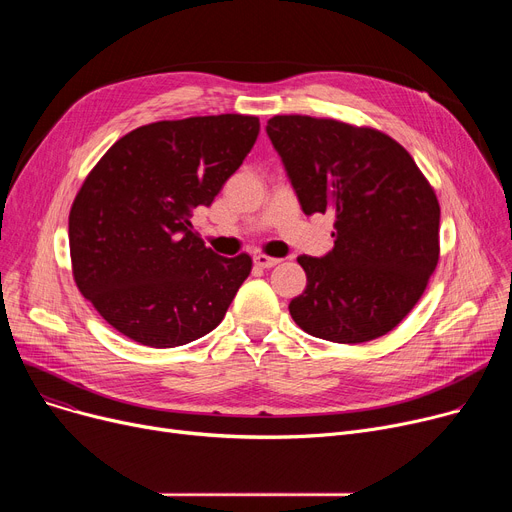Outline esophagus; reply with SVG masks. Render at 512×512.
Wrapping results in <instances>:
<instances>
[{"mask_svg":"<svg viewBox=\"0 0 512 512\" xmlns=\"http://www.w3.org/2000/svg\"><path fill=\"white\" fill-rule=\"evenodd\" d=\"M253 261H255L257 267H263V270H267V267H274V265L280 263V259L270 257V255H263V253H257V255L253 257Z\"/></svg>","mask_w":512,"mask_h":512,"instance_id":"34e87169","label":"esophagus"}]
</instances>
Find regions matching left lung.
<instances>
[{"label":"left lung","instance_id":"left-lung-1","mask_svg":"<svg viewBox=\"0 0 512 512\" xmlns=\"http://www.w3.org/2000/svg\"><path fill=\"white\" fill-rule=\"evenodd\" d=\"M267 134L301 207L334 213V249L301 255L297 326L340 344L394 330L421 299L440 259V203L409 151L382 130L332 118L274 116Z\"/></svg>","mask_w":512,"mask_h":512}]
</instances>
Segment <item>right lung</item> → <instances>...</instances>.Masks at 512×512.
Masks as SVG:
<instances>
[{
  "label": "right lung",
  "mask_w": 512,
  "mask_h": 512,
  "mask_svg": "<svg viewBox=\"0 0 512 512\" xmlns=\"http://www.w3.org/2000/svg\"><path fill=\"white\" fill-rule=\"evenodd\" d=\"M259 134L242 114L161 120L124 134L85 178L68 218L80 294L126 338L174 348L220 326L253 259L193 232Z\"/></svg>",
  "instance_id": "add662e5"
}]
</instances>
